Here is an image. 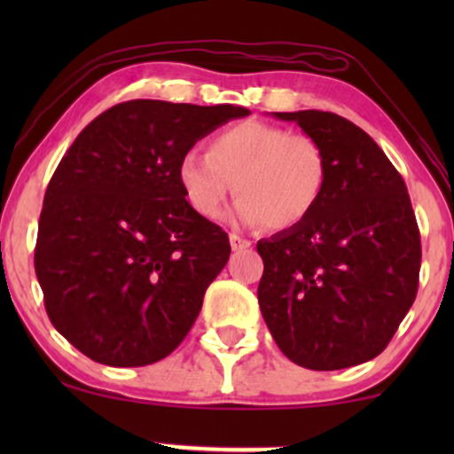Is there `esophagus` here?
Here are the masks:
<instances>
[{"label":"esophagus","mask_w":454,"mask_h":454,"mask_svg":"<svg viewBox=\"0 0 454 454\" xmlns=\"http://www.w3.org/2000/svg\"><path fill=\"white\" fill-rule=\"evenodd\" d=\"M228 239H231V247H232V252H243V249H247L249 245H252V243L247 241V239L239 237V234H234V232H232L231 237H228Z\"/></svg>","instance_id":"34e87169"}]
</instances>
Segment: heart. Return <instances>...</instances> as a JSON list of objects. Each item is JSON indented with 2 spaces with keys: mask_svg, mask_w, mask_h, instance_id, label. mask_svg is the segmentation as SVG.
I'll list each match as a JSON object with an SVG mask.
<instances>
[{
  "mask_svg": "<svg viewBox=\"0 0 454 454\" xmlns=\"http://www.w3.org/2000/svg\"><path fill=\"white\" fill-rule=\"evenodd\" d=\"M185 200L205 220H220L234 194V217L254 226H299L320 202L326 184L325 151L307 134L243 121L211 138L207 155L185 153L176 168Z\"/></svg>",
  "mask_w": 454,
  "mask_h": 454,
  "instance_id": "heart-1",
  "label": "heart"
}]
</instances>
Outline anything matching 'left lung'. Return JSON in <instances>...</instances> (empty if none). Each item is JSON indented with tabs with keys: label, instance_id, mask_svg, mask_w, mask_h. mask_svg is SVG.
<instances>
[{
	"label": "left lung",
	"instance_id": "8db88e82",
	"mask_svg": "<svg viewBox=\"0 0 454 454\" xmlns=\"http://www.w3.org/2000/svg\"><path fill=\"white\" fill-rule=\"evenodd\" d=\"M325 151L320 202L260 239L258 303L290 361L335 372L376 358L419 290L420 234L401 175L376 140L335 113H273Z\"/></svg>",
	"mask_w": 454,
	"mask_h": 454
}]
</instances>
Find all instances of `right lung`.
<instances>
[{
    "instance_id": "add662e5",
    "label": "right lung",
    "mask_w": 454,
    "mask_h": 454,
    "mask_svg": "<svg viewBox=\"0 0 454 454\" xmlns=\"http://www.w3.org/2000/svg\"><path fill=\"white\" fill-rule=\"evenodd\" d=\"M249 111L129 100L78 134L44 194L35 275L51 322L111 367L158 363L185 340L231 256L228 234L185 200L176 168Z\"/></svg>"
}]
</instances>
